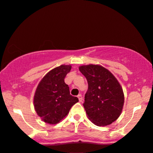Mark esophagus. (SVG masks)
<instances>
[{"label": "esophagus", "instance_id": "obj_1", "mask_svg": "<svg viewBox=\"0 0 153 153\" xmlns=\"http://www.w3.org/2000/svg\"><path fill=\"white\" fill-rule=\"evenodd\" d=\"M78 98H79V102H82V95L81 94H79V95H78Z\"/></svg>", "mask_w": 153, "mask_h": 153}]
</instances>
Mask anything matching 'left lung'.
<instances>
[{
    "label": "left lung",
    "mask_w": 153,
    "mask_h": 153,
    "mask_svg": "<svg viewBox=\"0 0 153 153\" xmlns=\"http://www.w3.org/2000/svg\"><path fill=\"white\" fill-rule=\"evenodd\" d=\"M79 71L88 82L83 103L87 117L96 126L111 124L119 118L123 106L121 85L111 72L100 65H84Z\"/></svg>",
    "instance_id": "8db88e82"
}]
</instances>
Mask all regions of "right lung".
Listing matches in <instances>:
<instances>
[{"mask_svg": "<svg viewBox=\"0 0 153 153\" xmlns=\"http://www.w3.org/2000/svg\"><path fill=\"white\" fill-rule=\"evenodd\" d=\"M71 65H61L49 71L39 82L34 96V106L42 121L57 124L63 119L74 104L76 97L70 94L64 79L71 71Z\"/></svg>", "mask_w": 153, "mask_h": 153, "instance_id": "1", "label": "right lung"}]
</instances>
